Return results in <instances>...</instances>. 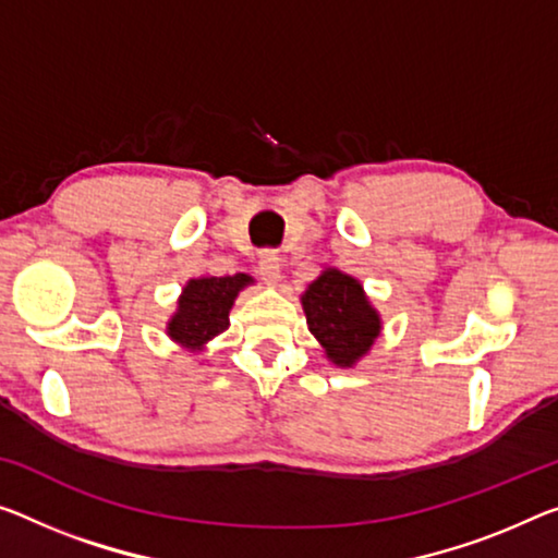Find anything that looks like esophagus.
I'll use <instances>...</instances> for the list:
<instances>
[{"mask_svg":"<svg viewBox=\"0 0 558 558\" xmlns=\"http://www.w3.org/2000/svg\"><path fill=\"white\" fill-rule=\"evenodd\" d=\"M279 271H281L279 254L274 252V250L262 252V256H259V274H262V279L269 281V284H277Z\"/></svg>","mask_w":558,"mask_h":558,"instance_id":"esophagus-1","label":"esophagus"}]
</instances>
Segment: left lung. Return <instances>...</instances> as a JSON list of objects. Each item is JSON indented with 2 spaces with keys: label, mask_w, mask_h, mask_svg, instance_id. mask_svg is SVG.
Listing matches in <instances>:
<instances>
[{
  "label": "left lung",
  "mask_w": 558,
  "mask_h": 558,
  "mask_svg": "<svg viewBox=\"0 0 558 558\" xmlns=\"http://www.w3.org/2000/svg\"><path fill=\"white\" fill-rule=\"evenodd\" d=\"M308 331L322 341L333 364L351 366L379 337L381 322L356 279L327 269L302 296Z\"/></svg>",
  "instance_id": "obj_1"
}]
</instances>
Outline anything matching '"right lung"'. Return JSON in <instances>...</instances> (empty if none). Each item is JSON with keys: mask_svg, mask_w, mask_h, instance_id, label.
Masks as SVG:
<instances>
[{"mask_svg": "<svg viewBox=\"0 0 558 558\" xmlns=\"http://www.w3.org/2000/svg\"><path fill=\"white\" fill-rule=\"evenodd\" d=\"M252 277H204L192 279L179 299L177 314L169 322V337L182 347L199 349L209 339L229 329V308L234 304L239 289L250 284Z\"/></svg>", "mask_w": 558, "mask_h": 558, "instance_id": "obj_1", "label": "right lung"}]
</instances>
